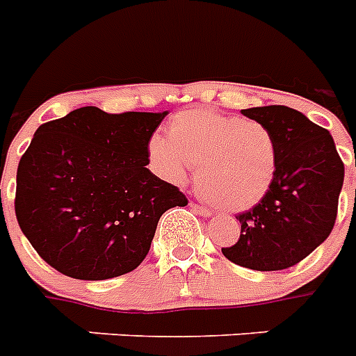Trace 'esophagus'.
I'll return each instance as SVG.
<instances>
[{"label":"esophagus","instance_id":"esophagus-1","mask_svg":"<svg viewBox=\"0 0 356 356\" xmlns=\"http://www.w3.org/2000/svg\"><path fill=\"white\" fill-rule=\"evenodd\" d=\"M190 207H192L193 210L199 213V216H203V218H210V216H212V210H210V208L201 207V204H195V203H192Z\"/></svg>","mask_w":356,"mask_h":356}]
</instances>
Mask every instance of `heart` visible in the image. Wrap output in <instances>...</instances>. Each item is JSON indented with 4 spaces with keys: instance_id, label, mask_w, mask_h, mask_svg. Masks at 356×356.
<instances>
[{
    "instance_id": "heart-1",
    "label": "heart",
    "mask_w": 356,
    "mask_h": 356,
    "mask_svg": "<svg viewBox=\"0 0 356 356\" xmlns=\"http://www.w3.org/2000/svg\"><path fill=\"white\" fill-rule=\"evenodd\" d=\"M166 133L152 137L148 153L170 183H183L195 166L199 192L227 210L258 204L273 186L278 146L265 124L197 108L177 113Z\"/></svg>"
}]
</instances>
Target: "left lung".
Segmentation results:
<instances>
[{
    "label": "left lung",
    "instance_id": "obj_1",
    "mask_svg": "<svg viewBox=\"0 0 356 356\" xmlns=\"http://www.w3.org/2000/svg\"><path fill=\"white\" fill-rule=\"evenodd\" d=\"M265 124L278 146L268 193L236 219L241 236L221 248L225 258L252 270H283L307 258L334 227L343 163L327 129L287 106L241 109Z\"/></svg>",
    "mask_w": 356,
    "mask_h": 356
}]
</instances>
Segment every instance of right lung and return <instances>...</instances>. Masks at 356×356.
Instances as JSON below:
<instances>
[{"instance_id":"obj_1","label":"right lung","mask_w":356,"mask_h":356,"mask_svg":"<svg viewBox=\"0 0 356 356\" xmlns=\"http://www.w3.org/2000/svg\"><path fill=\"white\" fill-rule=\"evenodd\" d=\"M168 111L111 115L95 106L42 124L16 175V218L43 261L76 280L137 268L159 219L186 207L153 175L148 144Z\"/></svg>"}]
</instances>
